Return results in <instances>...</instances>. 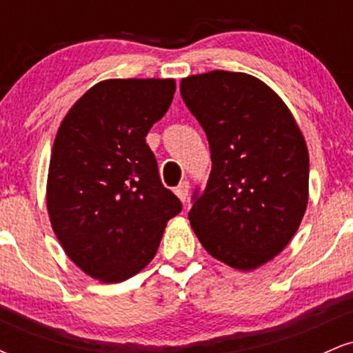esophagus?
I'll use <instances>...</instances> for the list:
<instances>
[{
    "instance_id": "esophagus-1",
    "label": "esophagus",
    "mask_w": 353,
    "mask_h": 353,
    "mask_svg": "<svg viewBox=\"0 0 353 353\" xmlns=\"http://www.w3.org/2000/svg\"><path fill=\"white\" fill-rule=\"evenodd\" d=\"M174 192H176V196L179 197L182 202H185V199H188V196H189V182L182 181L181 184L176 188V190H174Z\"/></svg>"
}]
</instances>
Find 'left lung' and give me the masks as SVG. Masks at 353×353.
<instances>
[{"label": "left lung", "mask_w": 353, "mask_h": 353, "mask_svg": "<svg viewBox=\"0 0 353 353\" xmlns=\"http://www.w3.org/2000/svg\"><path fill=\"white\" fill-rule=\"evenodd\" d=\"M210 148L204 192L189 221L217 261L252 270L292 241L309 202V151L292 112L261 79L210 71L181 81Z\"/></svg>", "instance_id": "left-lung-1"}]
</instances>
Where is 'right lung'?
<instances>
[{"mask_svg":"<svg viewBox=\"0 0 353 353\" xmlns=\"http://www.w3.org/2000/svg\"><path fill=\"white\" fill-rule=\"evenodd\" d=\"M174 92V79L101 81L56 134L46 185L52 230L68 257L104 283L143 270L182 209L145 144Z\"/></svg>","mask_w":353,"mask_h":353,"instance_id":"obj_1","label":"right lung"}]
</instances>
